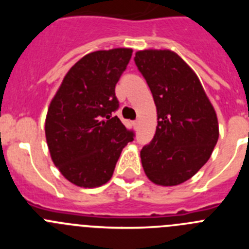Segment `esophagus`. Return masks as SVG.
<instances>
[{"label":"esophagus","mask_w":249,"mask_h":249,"mask_svg":"<svg viewBox=\"0 0 249 249\" xmlns=\"http://www.w3.org/2000/svg\"><path fill=\"white\" fill-rule=\"evenodd\" d=\"M138 124H140V121H138V120L133 121V126H135V127H138Z\"/></svg>","instance_id":"34e87169"}]
</instances>
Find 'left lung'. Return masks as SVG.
I'll return each mask as SVG.
<instances>
[{
    "mask_svg": "<svg viewBox=\"0 0 249 249\" xmlns=\"http://www.w3.org/2000/svg\"><path fill=\"white\" fill-rule=\"evenodd\" d=\"M157 108L151 143L141 151L144 173L158 186H177L198 172L218 141V120L192 68L169 50L136 52Z\"/></svg>",
    "mask_w": 249,
    "mask_h": 249,
    "instance_id": "left-lung-1",
    "label": "left lung"
}]
</instances>
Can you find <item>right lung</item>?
<instances>
[{
	"mask_svg": "<svg viewBox=\"0 0 249 249\" xmlns=\"http://www.w3.org/2000/svg\"><path fill=\"white\" fill-rule=\"evenodd\" d=\"M131 48L86 54L66 73L46 116L51 158L66 179L83 188L107 183L133 132L117 116L116 83L126 70Z\"/></svg>",
	"mask_w": 249,
	"mask_h": 249,
	"instance_id": "add662e5",
	"label": "right lung"
}]
</instances>
